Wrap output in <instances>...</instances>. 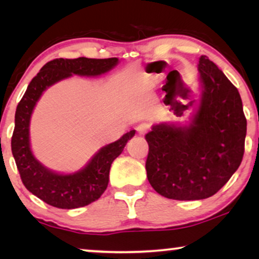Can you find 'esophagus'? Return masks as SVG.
Returning <instances> with one entry per match:
<instances>
[{"instance_id": "1", "label": "esophagus", "mask_w": 259, "mask_h": 259, "mask_svg": "<svg viewBox=\"0 0 259 259\" xmlns=\"http://www.w3.org/2000/svg\"><path fill=\"white\" fill-rule=\"evenodd\" d=\"M148 131H150V125L146 122H141L139 125L137 126V132L140 134V136H144V134H146Z\"/></svg>"}]
</instances>
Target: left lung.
<instances>
[{
  "label": "left lung",
  "mask_w": 259,
  "mask_h": 259,
  "mask_svg": "<svg viewBox=\"0 0 259 259\" xmlns=\"http://www.w3.org/2000/svg\"><path fill=\"white\" fill-rule=\"evenodd\" d=\"M198 70L203 94L192 122L187 127L154 125L145 136L147 179L168 199L213 196L244 155L246 118L238 90L206 55L200 56Z\"/></svg>",
  "instance_id": "left-lung-1"
}]
</instances>
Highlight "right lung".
Returning a JSON list of instances; mask_svg holds the SVG:
<instances>
[{"mask_svg": "<svg viewBox=\"0 0 259 259\" xmlns=\"http://www.w3.org/2000/svg\"><path fill=\"white\" fill-rule=\"evenodd\" d=\"M118 63L109 59H54L42 67L28 84L15 113V128L12 137V152L26 189L52 206L76 208L93 203L107 189L109 169L127 141L136 131L123 134L119 140L102 147L88 165L73 175H59L41 165L31 153L29 145V121L33 109L46 88L60 80L75 75L97 76L111 70Z\"/></svg>", "mask_w": 259, "mask_h": 259, "instance_id": "add662e5", "label": "right lung"}]
</instances>
